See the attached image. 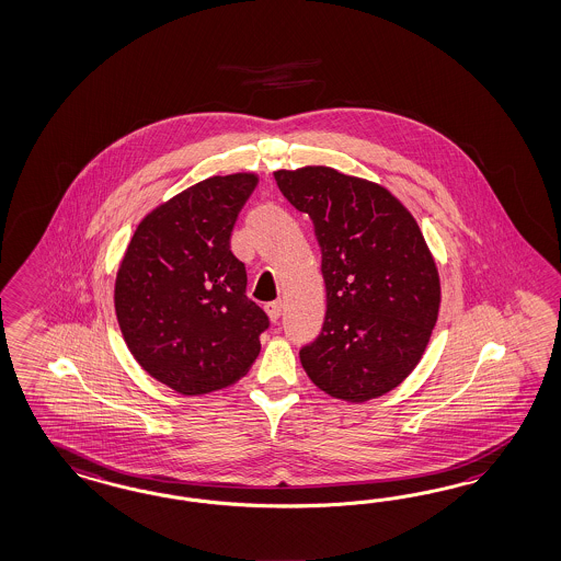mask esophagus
<instances>
[{
	"instance_id": "34e87169",
	"label": "esophagus",
	"mask_w": 561,
	"mask_h": 561,
	"mask_svg": "<svg viewBox=\"0 0 561 561\" xmlns=\"http://www.w3.org/2000/svg\"><path fill=\"white\" fill-rule=\"evenodd\" d=\"M266 313H268V318H271V320H278V318L283 316V301H280V299H276V301L266 304Z\"/></svg>"
}]
</instances>
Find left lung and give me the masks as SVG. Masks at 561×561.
Listing matches in <instances>:
<instances>
[{
	"mask_svg": "<svg viewBox=\"0 0 561 561\" xmlns=\"http://www.w3.org/2000/svg\"><path fill=\"white\" fill-rule=\"evenodd\" d=\"M288 203L313 221L325 321L301 348L309 379L337 400L389 393L416 368L440 307V278L412 213L381 184L328 165L278 170Z\"/></svg>",
	"mask_w": 561,
	"mask_h": 561,
	"instance_id": "1",
	"label": "left lung"
}]
</instances>
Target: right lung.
Instances as JSON below:
<instances>
[{
	"label": "right lung",
	"mask_w": 561,
	"mask_h": 561,
	"mask_svg": "<svg viewBox=\"0 0 561 561\" xmlns=\"http://www.w3.org/2000/svg\"><path fill=\"white\" fill-rule=\"evenodd\" d=\"M254 172L213 176L137 225L116 273L114 309L135 360L182 396L240 381L260 354L268 316L245 297L229 238L256 188Z\"/></svg>",
	"instance_id": "right-lung-1"
}]
</instances>
